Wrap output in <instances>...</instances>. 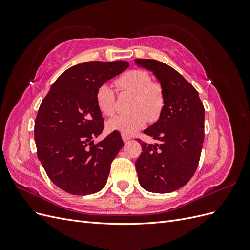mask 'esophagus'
I'll use <instances>...</instances> for the list:
<instances>
[{
    "label": "esophagus",
    "instance_id": "1",
    "mask_svg": "<svg viewBox=\"0 0 250 250\" xmlns=\"http://www.w3.org/2000/svg\"><path fill=\"white\" fill-rule=\"evenodd\" d=\"M122 139L124 142H127L131 139V137H129V135H126V134H122Z\"/></svg>",
    "mask_w": 250,
    "mask_h": 250
}]
</instances>
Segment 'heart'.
Segmentation results:
<instances>
[{
	"label": "heart",
	"mask_w": 250,
	"mask_h": 250,
	"mask_svg": "<svg viewBox=\"0 0 250 250\" xmlns=\"http://www.w3.org/2000/svg\"><path fill=\"white\" fill-rule=\"evenodd\" d=\"M120 93L133 95L130 105L132 112L110 119L106 127L109 131L133 135L146 126L148 121L154 122L161 117L166 98L162 85L152 81L150 74L142 70H130L115 80ZM96 103L104 116H113L117 110L116 90L108 83H103L96 92Z\"/></svg>",
	"instance_id": "1"
}]
</instances>
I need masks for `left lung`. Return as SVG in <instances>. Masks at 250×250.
I'll return each instance as SVG.
<instances>
[{"label":"left lung","instance_id":"left-lung-1","mask_svg":"<svg viewBox=\"0 0 250 250\" xmlns=\"http://www.w3.org/2000/svg\"><path fill=\"white\" fill-rule=\"evenodd\" d=\"M135 62L153 72L166 98L160 119L144 131L158 143H141L143 152L135 169L145 190L171 193L187 185L197 170L204 140V107L197 90L170 65L154 59Z\"/></svg>","mask_w":250,"mask_h":250}]
</instances>
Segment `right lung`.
Returning a JSON list of instances; mask_svg holds the SVG:
<instances>
[{
    "mask_svg": "<svg viewBox=\"0 0 250 250\" xmlns=\"http://www.w3.org/2000/svg\"><path fill=\"white\" fill-rule=\"evenodd\" d=\"M128 66L122 60L74 65L43 98L34 124L37 157L53 184L66 193L94 194L106 185L111 163L124 143L113 131L94 144L104 129L96 92Z\"/></svg>",
    "mask_w": 250,
    "mask_h": 250,
    "instance_id": "obj_1",
    "label": "right lung"
}]
</instances>
